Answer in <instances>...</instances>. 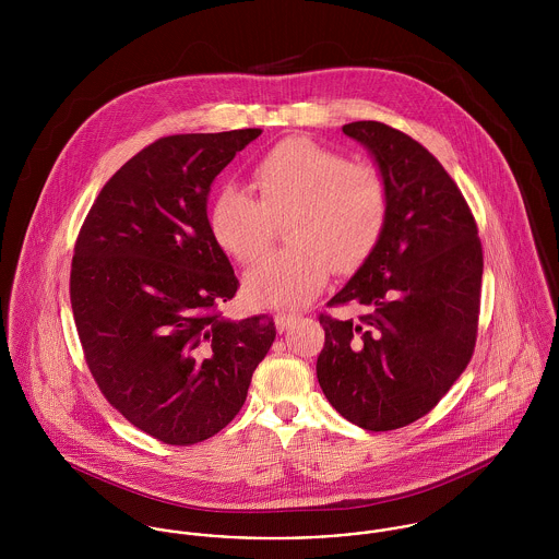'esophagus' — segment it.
Listing matches in <instances>:
<instances>
[{
    "mask_svg": "<svg viewBox=\"0 0 559 559\" xmlns=\"http://www.w3.org/2000/svg\"><path fill=\"white\" fill-rule=\"evenodd\" d=\"M293 320H297V314H290V312H280L277 317H275V326H277V331L282 333Z\"/></svg>",
    "mask_w": 559,
    "mask_h": 559,
    "instance_id": "obj_1",
    "label": "esophagus"
}]
</instances>
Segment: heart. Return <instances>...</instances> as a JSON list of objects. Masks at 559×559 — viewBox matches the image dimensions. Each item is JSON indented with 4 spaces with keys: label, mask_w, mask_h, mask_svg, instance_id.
<instances>
[{
    "label": "heart",
    "mask_w": 559,
    "mask_h": 559,
    "mask_svg": "<svg viewBox=\"0 0 559 559\" xmlns=\"http://www.w3.org/2000/svg\"><path fill=\"white\" fill-rule=\"evenodd\" d=\"M253 198L224 185L209 211L215 242L242 264L253 262L286 222L290 247L264 255L245 293L260 306L299 308L335 273L357 271L379 247L390 219V187L368 163H350L308 138L269 148L251 169Z\"/></svg>",
    "instance_id": "heart-1"
}]
</instances>
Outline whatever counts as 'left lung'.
I'll return each instance as SVG.
<instances>
[{"mask_svg":"<svg viewBox=\"0 0 559 559\" xmlns=\"http://www.w3.org/2000/svg\"><path fill=\"white\" fill-rule=\"evenodd\" d=\"M364 144L390 187V219L374 253L320 314L322 394L364 430H396L437 406L467 368L478 335L481 242L476 219L443 165L383 122L342 127Z\"/></svg>","mask_w":559,"mask_h":559,"instance_id":"1","label":"left lung"}]
</instances>
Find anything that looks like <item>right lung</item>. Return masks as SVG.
I'll use <instances>...</instances> for the list:
<instances>
[{"mask_svg": "<svg viewBox=\"0 0 559 559\" xmlns=\"http://www.w3.org/2000/svg\"><path fill=\"white\" fill-rule=\"evenodd\" d=\"M260 133L160 138L107 180L75 242L85 364L114 408L169 445L226 428L275 340L269 317H222L239 280L206 215L215 176Z\"/></svg>", "mask_w": 559, "mask_h": 559, "instance_id": "add662e5", "label": "right lung"}]
</instances>
